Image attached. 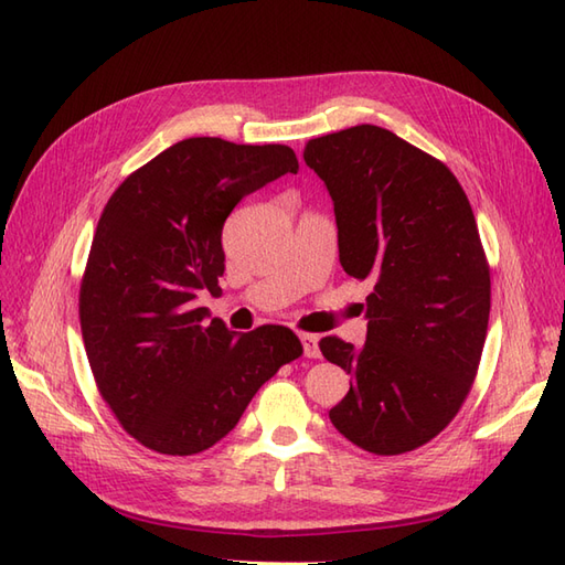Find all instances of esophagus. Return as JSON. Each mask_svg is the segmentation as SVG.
<instances>
[{
	"mask_svg": "<svg viewBox=\"0 0 565 565\" xmlns=\"http://www.w3.org/2000/svg\"><path fill=\"white\" fill-rule=\"evenodd\" d=\"M300 342H303V349H306V356H308V359H320L318 334H310V332H300Z\"/></svg>",
	"mask_w": 565,
	"mask_h": 565,
	"instance_id": "1",
	"label": "esophagus"
}]
</instances>
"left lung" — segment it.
Returning <instances> with one entry per match:
<instances>
[{
    "mask_svg": "<svg viewBox=\"0 0 565 565\" xmlns=\"http://www.w3.org/2000/svg\"><path fill=\"white\" fill-rule=\"evenodd\" d=\"M303 159L334 202L344 271L375 284L363 349L320 339L351 375L330 418L373 455L412 452L462 409L487 342L491 269L475 212L448 166L383 127L310 139Z\"/></svg>",
    "mask_w": 565,
    "mask_h": 565,
    "instance_id": "left-lung-1",
    "label": "left lung"
}]
</instances>
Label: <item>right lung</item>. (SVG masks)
Returning <instances> with one entry per match:
<instances>
[{
  "label": "right lung",
  "mask_w": 565,
  "mask_h": 565,
  "mask_svg": "<svg viewBox=\"0 0 565 565\" xmlns=\"http://www.w3.org/2000/svg\"><path fill=\"white\" fill-rule=\"evenodd\" d=\"M294 149L182 139L129 173L90 243L78 322L103 402L143 448L185 457L241 422L255 392L303 353L284 324L247 334L196 308L226 269L223 221L243 196L296 173Z\"/></svg>",
  "instance_id": "right-lung-1"
}]
</instances>
